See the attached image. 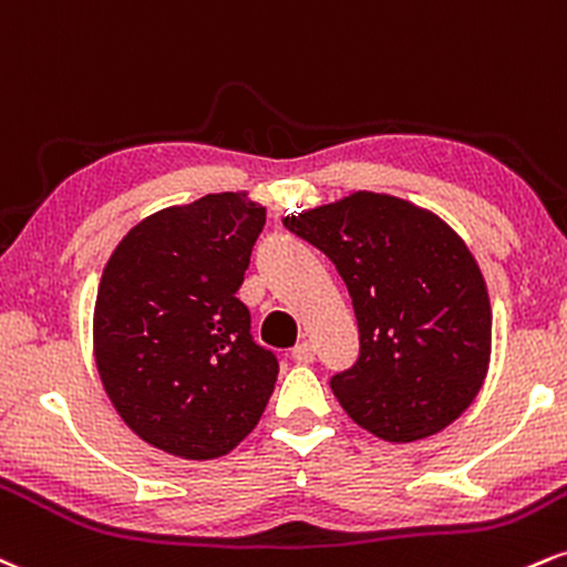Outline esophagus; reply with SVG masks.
Masks as SVG:
<instances>
[{
    "instance_id": "1",
    "label": "esophagus",
    "mask_w": 567,
    "mask_h": 567,
    "mask_svg": "<svg viewBox=\"0 0 567 567\" xmlns=\"http://www.w3.org/2000/svg\"><path fill=\"white\" fill-rule=\"evenodd\" d=\"M312 358H316V350H312L310 342H297L295 348H291V361H297V363H310Z\"/></svg>"
}]
</instances>
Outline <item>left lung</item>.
Instances as JSON below:
<instances>
[{
	"mask_svg": "<svg viewBox=\"0 0 567 567\" xmlns=\"http://www.w3.org/2000/svg\"><path fill=\"white\" fill-rule=\"evenodd\" d=\"M284 225L337 265L361 334L352 369L331 379L352 422L411 443L456 422L491 363V299L462 236L435 212L355 190Z\"/></svg>",
	"mask_w": 567,
	"mask_h": 567,
	"instance_id": "1",
	"label": "left lung"
}]
</instances>
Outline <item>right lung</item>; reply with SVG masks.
<instances>
[{"label":"right lung","instance_id":"1","mask_svg":"<svg viewBox=\"0 0 567 567\" xmlns=\"http://www.w3.org/2000/svg\"><path fill=\"white\" fill-rule=\"evenodd\" d=\"M265 206L209 193L153 212L118 241L97 286L92 348L124 424L166 454L225 456L257 427L278 361L236 297Z\"/></svg>","mask_w":567,"mask_h":567}]
</instances>
